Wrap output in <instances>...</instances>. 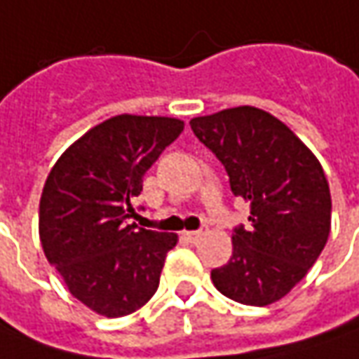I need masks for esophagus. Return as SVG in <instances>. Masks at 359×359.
<instances>
[{"label": "esophagus", "instance_id": "1", "mask_svg": "<svg viewBox=\"0 0 359 359\" xmlns=\"http://www.w3.org/2000/svg\"><path fill=\"white\" fill-rule=\"evenodd\" d=\"M204 234V230H191V232H184V236L191 242H196Z\"/></svg>", "mask_w": 359, "mask_h": 359}]
</instances>
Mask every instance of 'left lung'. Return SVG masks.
<instances>
[{
  "mask_svg": "<svg viewBox=\"0 0 359 359\" xmlns=\"http://www.w3.org/2000/svg\"><path fill=\"white\" fill-rule=\"evenodd\" d=\"M191 129L222 163L232 194L250 203V226L234 229L232 258L210 278L234 302H276L326 246L332 198L322 165L282 121L256 107L192 118Z\"/></svg>",
  "mask_w": 359,
  "mask_h": 359,
  "instance_id": "1",
  "label": "left lung"
}]
</instances>
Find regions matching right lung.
Returning <instances> with one entry per match:
<instances>
[{"label":"right lung","instance_id":"right-lung-1","mask_svg":"<svg viewBox=\"0 0 359 359\" xmlns=\"http://www.w3.org/2000/svg\"><path fill=\"white\" fill-rule=\"evenodd\" d=\"M184 123L170 117L107 118L59 156L39 203V236L69 292L107 318L153 298L177 234L137 229L142 177Z\"/></svg>","mask_w":359,"mask_h":359}]
</instances>
